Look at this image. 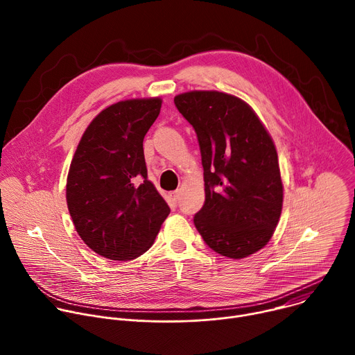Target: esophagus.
Wrapping results in <instances>:
<instances>
[{
  "label": "esophagus",
  "mask_w": 355,
  "mask_h": 355,
  "mask_svg": "<svg viewBox=\"0 0 355 355\" xmlns=\"http://www.w3.org/2000/svg\"><path fill=\"white\" fill-rule=\"evenodd\" d=\"M170 199H171V202L174 205H177L178 204V200H180V191H174V192H171L170 193Z\"/></svg>",
  "instance_id": "obj_1"
}]
</instances>
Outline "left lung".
Wrapping results in <instances>:
<instances>
[{"label": "left lung", "instance_id": "obj_1", "mask_svg": "<svg viewBox=\"0 0 355 355\" xmlns=\"http://www.w3.org/2000/svg\"><path fill=\"white\" fill-rule=\"evenodd\" d=\"M195 129L205 181V204L195 227L218 254L240 260L261 250L278 225L284 187L275 144L252 108L219 91L174 98Z\"/></svg>", "mask_w": 355, "mask_h": 355}]
</instances>
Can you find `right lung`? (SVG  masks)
Wrapping results in <instances>:
<instances>
[{
  "label": "right lung",
  "instance_id": "right-lung-1",
  "mask_svg": "<svg viewBox=\"0 0 355 355\" xmlns=\"http://www.w3.org/2000/svg\"><path fill=\"white\" fill-rule=\"evenodd\" d=\"M162 98L119 101L85 129L70 164L66 199L74 227L96 254L133 260L153 244L170 208L147 180L143 139Z\"/></svg>",
  "mask_w": 355,
  "mask_h": 355
}]
</instances>
